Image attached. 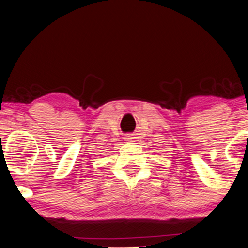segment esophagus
I'll return each mask as SVG.
<instances>
[{
  "mask_svg": "<svg viewBox=\"0 0 248 248\" xmlns=\"http://www.w3.org/2000/svg\"><path fill=\"white\" fill-rule=\"evenodd\" d=\"M125 140L131 141L132 140V137H131V136H127V137H125Z\"/></svg>",
  "mask_w": 248,
  "mask_h": 248,
  "instance_id": "1",
  "label": "esophagus"
}]
</instances>
